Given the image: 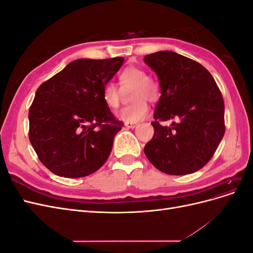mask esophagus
I'll list each match as a JSON object with an SVG mask.
<instances>
[{
	"instance_id": "obj_1",
	"label": "esophagus",
	"mask_w": 253,
	"mask_h": 253,
	"mask_svg": "<svg viewBox=\"0 0 253 253\" xmlns=\"http://www.w3.org/2000/svg\"><path fill=\"white\" fill-rule=\"evenodd\" d=\"M136 124H133V122H126L125 124V126L126 127V128H134V127H136Z\"/></svg>"
}]
</instances>
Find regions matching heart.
<instances>
[{
	"label": "heart",
	"mask_w": 253,
	"mask_h": 253,
	"mask_svg": "<svg viewBox=\"0 0 253 253\" xmlns=\"http://www.w3.org/2000/svg\"><path fill=\"white\" fill-rule=\"evenodd\" d=\"M118 80L122 90H132L133 104L126 106L118 113V118L125 122H139L148 117L150 108L145 101L154 102L160 96L159 84L143 68L127 66L121 71ZM102 100L108 108L116 110L120 105V90L113 83H106L102 88Z\"/></svg>",
	"instance_id": "heart-1"
}]
</instances>
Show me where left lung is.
<instances>
[{"label":"left lung","instance_id":"obj_1","mask_svg":"<svg viewBox=\"0 0 253 253\" xmlns=\"http://www.w3.org/2000/svg\"><path fill=\"white\" fill-rule=\"evenodd\" d=\"M143 60L158 76L162 93L145 156L166 174L201 170L225 134V104L216 82L202 64L174 51L150 53ZM169 119L179 122L171 127L159 124Z\"/></svg>","mask_w":253,"mask_h":253}]
</instances>
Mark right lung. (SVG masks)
<instances>
[{"instance_id":"obj_1","label":"right lung","mask_w":253,"mask_h":253,"mask_svg":"<svg viewBox=\"0 0 253 253\" xmlns=\"http://www.w3.org/2000/svg\"><path fill=\"white\" fill-rule=\"evenodd\" d=\"M125 59H78L43 82L30 105L29 140L40 162L67 178L96 172L124 126L102 100V88Z\"/></svg>"}]
</instances>
